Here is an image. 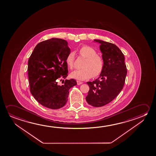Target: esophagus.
Segmentation results:
<instances>
[{"label":"esophagus","mask_w":156,"mask_h":156,"mask_svg":"<svg viewBox=\"0 0 156 156\" xmlns=\"http://www.w3.org/2000/svg\"><path fill=\"white\" fill-rule=\"evenodd\" d=\"M77 83L78 85H80V84H83V82L79 81V80H77Z\"/></svg>","instance_id":"1"}]
</instances>
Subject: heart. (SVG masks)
Returning a JSON list of instances; mask_svg holds the SVG:
<instances>
[{"instance_id": "1", "label": "heart", "mask_w": 156, "mask_h": 156, "mask_svg": "<svg viewBox=\"0 0 156 156\" xmlns=\"http://www.w3.org/2000/svg\"><path fill=\"white\" fill-rule=\"evenodd\" d=\"M79 54L86 58L87 60L83 65V69H76L71 72V77L74 79L83 80L92 77L99 76L103 71L104 62L100 55H97L95 49L90 46H83L79 50ZM66 62L70 69L74 67L75 56L73 52H69L66 58Z\"/></svg>"}]
</instances>
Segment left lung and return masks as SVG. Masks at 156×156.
I'll return each instance as SVG.
<instances>
[{
	"instance_id": "left-lung-1",
	"label": "left lung",
	"mask_w": 156,
	"mask_h": 156,
	"mask_svg": "<svg viewBox=\"0 0 156 156\" xmlns=\"http://www.w3.org/2000/svg\"><path fill=\"white\" fill-rule=\"evenodd\" d=\"M104 62L103 71L98 79L87 82L90 87L87 102L94 107L105 105L115 98L122 90L127 74L124 54L114 44L98 39Z\"/></svg>"
}]
</instances>
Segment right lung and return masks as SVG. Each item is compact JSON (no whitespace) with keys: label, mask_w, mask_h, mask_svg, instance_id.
<instances>
[{"label":"right lung","mask_w":156,"mask_h":156,"mask_svg":"<svg viewBox=\"0 0 156 156\" xmlns=\"http://www.w3.org/2000/svg\"><path fill=\"white\" fill-rule=\"evenodd\" d=\"M67 44L62 39L43 41L34 48L28 62L31 93L39 103L51 109L65 105L69 89L77 85L73 79L65 80L62 85L58 83L68 76L65 60L71 51Z\"/></svg>","instance_id":"obj_1"}]
</instances>
